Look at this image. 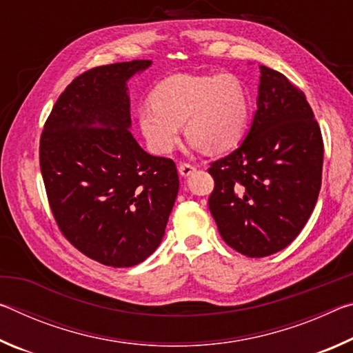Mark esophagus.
I'll return each mask as SVG.
<instances>
[{
    "label": "esophagus",
    "instance_id": "1",
    "mask_svg": "<svg viewBox=\"0 0 353 353\" xmlns=\"http://www.w3.org/2000/svg\"><path fill=\"white\" fill-rule=\"evenodd\" d=\"M177 170H179V172H181V176H183V177H187V176H190V174H193V172L196 171V168L191 163H185V162H181L177 165Z\"/></svg>",
    "mask_w": 353,
    "mask_h": 353
}]
</instances>
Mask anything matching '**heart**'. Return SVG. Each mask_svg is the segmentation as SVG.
<instances>
[{
  "label": "heart",
  "instance_id": "obj_1",
  "mask_svg": "<svg viewBox=\"0 0 353 353\" xmlns=\"http://www.w3.org/2000/svg\"><path fill=\"white\" fill-rule=\"evenodd\" d=\"M139 121L154 152H171L185 124L191 143L218 154L243 139L249 121V98L235 74H176L154 88L151 103L140 107Z\"/></svg>",
  "mask_w": 353,
  "mask_h": 353
}]
</instances>
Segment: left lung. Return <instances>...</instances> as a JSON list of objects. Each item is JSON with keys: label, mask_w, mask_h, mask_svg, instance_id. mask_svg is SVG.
<instances>
[{"label": "left lung", "mask_w": 353, "mask_h": 353, "mask_svg": "<svg viewBox=\"0 0 353 353\" xmlns=\"http://www.w3.org/2000/svg\"><path fill=\"white\" fill-rule=\"evenodd\" d=\"M252 126L225 157L210 163L208 208L227 246L250 259L285 249L318 202L324 141L301 88L261 67Z\"/></svg>", "instance_id": "obj_1"}]
</instances>
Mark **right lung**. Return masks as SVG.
I'll list each match as a JSON object with an SVG mask.
<instances>
[{
  "instance_id": "right-lung-1",
  "label": "right lung",
  "mask_w": 353,
  "mask_h": 353,
  "mask_svg": "<svg viewBox=\"0 0 353 353\" xmlns=\"http://www.w3.org/2000/svg\"><path fill=\"white\" fill-rule=\"evenodd\" d=\"M149 65L83 71L40 137V171L59 230L105 266H135L157 249L179 191L176 163L143 151L129 130L126 81Z\"/></svg>"
}]
</instances>
